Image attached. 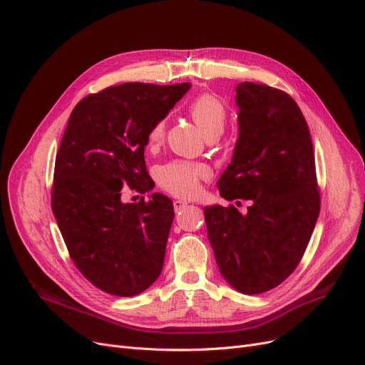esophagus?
Returning <instances> with one entry per match:
<instances>
[{
	"instance_id": "esophagus-1",
	"label": "esophagus",
	"mask_w": 365,
	"mask_h": 365,
	"mask_svg": "<svg viewBox=\"0 0 365 365\" xmlns=\"http://www.w3.org/2000/svg\"><path fill=\"white\" fill-rule=\"evenodd\" d=\"M173 207H175V212H182L183 208L187 207V202L186 201H182V200H175L173 201Z\"/></svg>"
}]
</instances>
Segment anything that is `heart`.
<instances>
[{
  "label": "heart",
  "mask_w": 365,
  "mask_h": 365,
  "mask_svg": "<svg viewBox=\"0 0 365 365\" xmlns=\"http://www.w3.org/2000/svg\"><path fill=\"white\" fill-rule=\"evenodd\" d=\"M190 118L195 121L204 138H219L227 121L226 103L215 94L204 93L187 105ZM165 133V121L160 120L148 133V143L158 145ZM210 176V168L202 163L175 160L160 167L158 183L170 194L178 197H192L200 190L201 180Z\"/></svg>",
  "instance_id": "1"
}]
</instances>
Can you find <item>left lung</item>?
<instances>
[{
    "label": "left lung",
    "mask_w": 365,
    "mask_h": 365,
    "mask_svg": "<svg viewBox=\"0 0 365 365\" xmlns=\"http://www.w3.org/2000/svg\"><path fill=\"white\" fill-rule=\"evenodd\" d=\"M235 91L240 136L217 187L225 200L250 207L241 215L234 205H210L204 217L222 277L244 294H259L300 263L319 215V189L311 133L292 96L248 81Z\"/></svg>",
    "instance_id": "obj_1"
}]
</instances>
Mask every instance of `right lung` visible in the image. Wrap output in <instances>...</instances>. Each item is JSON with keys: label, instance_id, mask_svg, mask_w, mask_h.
<instances>
[{"label": "right lung", "instance_id": "1", "mask_svg": "<svg viewBox=\"0 0 365 365\" xmlns=\"http://www.w3.org/2000/svg\"><path fill=\"white\" fill-rule=\"evenodd\" d=\"M189 88L125 83L86 96L71 112L51 210L75 266L109 294L136 296L161 274L173 202L163 194L123 202L121 190L153 187L143 157L148 133Z\"/></svg>", "mask_w": 365, "mask_h": 365}]
</instances>
